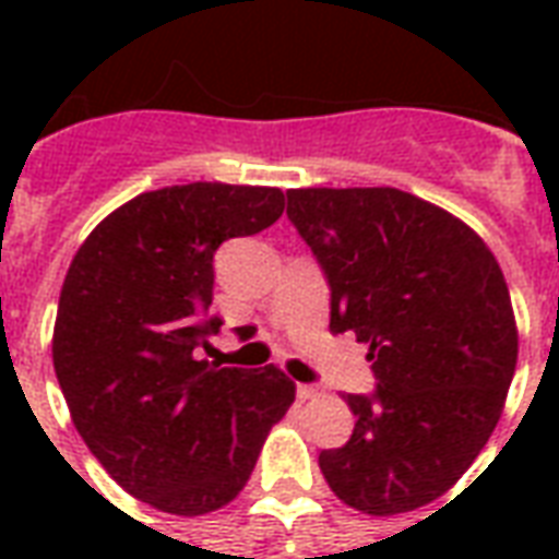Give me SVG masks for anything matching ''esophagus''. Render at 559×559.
<instances>
[{
    "label": "esophagus",
    "mask_w": 559,
    "mask_h": 559,
    "mask_svg": "<svg viewBox=\"0 0 559 559\" xmlns=\"http://www.w3.org/2000/svg\"><path fill=\"white\" fill-rule=\"evenodd\" d=\"M296 395H299L302 401H311V399H317V395H320V389L308 386V383H299V386H296Z\"/></svg>",
    "instance_id": "obj_1"
}]
</instances>
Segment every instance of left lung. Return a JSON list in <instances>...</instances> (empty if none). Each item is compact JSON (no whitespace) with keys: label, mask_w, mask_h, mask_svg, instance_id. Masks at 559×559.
Returning a JSON list of instances; mask_svg holds the SVG:
<instances>
[{"label":"left lung","mask_w":559,"mask_h":559,"mask_svg":"<svg viewBox=\"0 0 559 559\" xmlns=\"http://www.w3.org/2000/svg\"><path fill=\"white\" fill-rule=\"evenodd\" d=\"M287 218L332 287V335L368 344L377 392L320 452L338 500L389 518L433 503L500 421L518 362L503 269L452 212L399 188H293Z\"/></svg>","instance_id":"left-lung-1"}]
</instances>
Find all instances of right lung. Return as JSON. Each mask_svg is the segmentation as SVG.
Returning <instances> with one entry per match:
<instances>
[{"label": "right lung", "instance_id": "right-lung-1", "mask_svg": "<svg viewBox=\"0 0 559 559\" xmlns=\"http://www.w3.org/2000/svg\"><path fill=\"white\" fill-rule=\"evenodd\" d=\"M284 212L266 185L191 182L146 191L110 212L68 266L53 368L71 421L131 497L170 515H209L251 479L296 383L197 359L221 320L212 257Z\"/></svg>", "mask_w": 559, "mask_h": 559}]
</instances>
